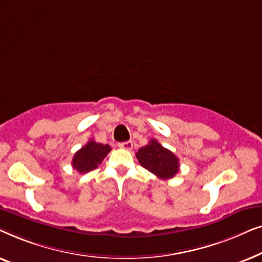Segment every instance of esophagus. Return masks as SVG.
Instances as JSON below:
<instances>
[{"instance_id":"1","label":"esophagus","mask_w":262,"mask_h":262,"mask_svg":"<svg viewBox=\"0 0 262 262\" xmlns=\"http://www.w3.org/2000/svg\"><path fill=\"white\" fill-rule=\"evenodd\" d=\"M132 146H134V143H132V141L119 143V148L125 149V150H132Z\"/></svg>"}]
</instances>
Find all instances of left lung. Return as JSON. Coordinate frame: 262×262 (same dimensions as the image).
<instances>
[{
	"label": "left lung",
	"mask_w": 262,
	"mask_h": 262,
	"mask_svg": "<svg viewBox=\"0 0 262 262\" xmlns=\"http://www.w3.org/2000/svg\"><path fill=\"white\" fill-rule=\"evenodd\" d=\"M136 157L142 167L163 180L174 178L180 167L178 157L156 139H150L148 144L138 150Z\"/></svg>",
	"instance_id": "obj_1"
}]
</instances>
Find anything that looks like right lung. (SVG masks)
Wrapping results in <instances>:
<instances>
[{
  "label": "right lung",
  "mask_w": 262,
  "mask_h": 262,
  "mask_svg": "<svg viewBox=\"0 0 262 262\" xmlns=\"http://www.w3.org/2000/svg\"><path fill=\"white\" fill-rule=\"evenodd\" d=\"M111 151V146L108 144H101L96 143L94 139H89V142L84 146L78 150L73 157V168L78 173H88L102 162L107 154Z\"/></svg>",
  "instance_id": "add662e5"
}]
</instances>
